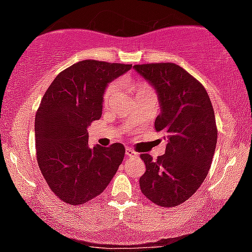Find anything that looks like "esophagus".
I'll use <instances>...</instances> for the list:
<instances>
[{
	"label": "esophagus",
	"mask_w": 252,
	"mask_h": 252,
	"mask_svg": "<svg viewBox=\"0 0 252 252\" xmlns=\"http://www.w3.org/2000/svg\"><path fill=\"white\" fill-rule=\"evenodd\" d=\"M126 157H137L138 154L135 150H132L131 148H126Z\"/></svg>",
	"instance_id": "1"
}]
</instances>
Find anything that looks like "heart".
Wrapping results in <instances>:
<instances>
[{"label":"heart","mask_w":252,"mask_h":252,"mask_svg":"<svg viewBox=\"0 0 252 252\" xmlns=\"http://www.w3.org/2000/svg\"><path fill=\"white\" fill-rule=\"evenodd\" d=\"M134 88H135L136 93H139V92H142V90L148 89V88H145L143 86V84H136V86H134ZM116 90H117L116 82H113V83H110L107 88H105L104 94H103V103H104L105 105H107L108 103L111 101V98H113V96L115 95V93H116Z\"/></svg>","instance_id":"1"}]
</instances>
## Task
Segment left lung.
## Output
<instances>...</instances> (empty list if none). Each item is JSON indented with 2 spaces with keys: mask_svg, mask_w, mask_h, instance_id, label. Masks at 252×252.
Returning a JSON list of instances; mask_svg holds the SVG:
<instances>
[{
  "mask_svg": "<svg viewBox=\"0 0 252 252\" xmlns=\"http://www.w3.org/2000/svg\"><path fill=\"white\" fill-rule=\"evenodd\" d=\"M158 96L156 131H164L165 154H142L147 170L139 178L143 195L159 207H177L197 191L210 169L217 143L213 104L204 87L175 63L136 64Z\"/></svg>",
  "mask_w": 252,
  "mask_h": 252,
  "instance_id": "left-lung-1",
  "label": "left lung"
}]
</instances>
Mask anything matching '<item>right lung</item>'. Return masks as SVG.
I'll list each match as a JSON object with an SVG mask.
<instances>
[{"label":"right lung","mask_w":252,"mask_h":252,"mask_svg":"<svg viewBox=\"0 0 252 252\" xmlns=\"http://www.w3.org/2000/svg\"><path fill=\"white\" fill-rule=\"evenodd\" d=\"M131 64L84 60L61 71L45 92L35 116L37 163L53 192L71 205L83 204L108 187L126 148L88 144V126L102 116L108 83Z\"/></svg>","instance_id":"right-lung-1"}]
</instances>
